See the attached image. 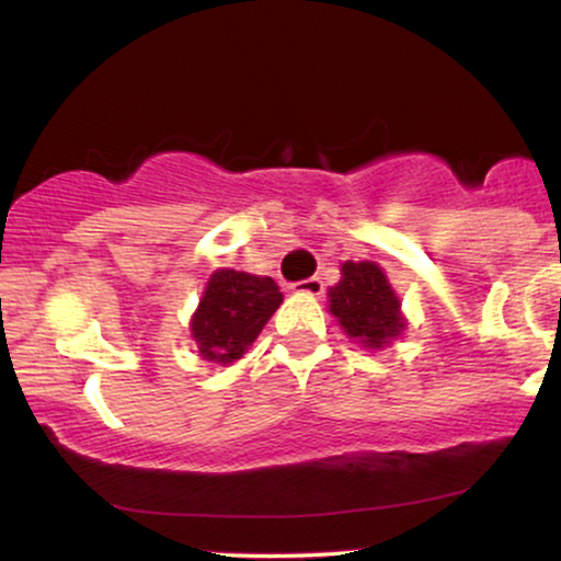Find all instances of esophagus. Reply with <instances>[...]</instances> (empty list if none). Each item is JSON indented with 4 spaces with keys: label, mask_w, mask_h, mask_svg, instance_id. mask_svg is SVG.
Wrapping results in <instances>:
<instances>
[{
    "label": "esophagus",
    "mask_w": 561,
    "mask_h": 561,
    "mask_svg": "<svg viewBox=\"0 0 561 561\" xmlns=\"http://www.w3.org/2000/svg\"><path fill=\"white\" fill-rule=\"evenodd\" d=\"M289 289H293V293H300V295H321L324 293V282H321V276H308V279L293 282Z\"/></svg>",
    "instance_id": "obj_1"
}]
</instances>
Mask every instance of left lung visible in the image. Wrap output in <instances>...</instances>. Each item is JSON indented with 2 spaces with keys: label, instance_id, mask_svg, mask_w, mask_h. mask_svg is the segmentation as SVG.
<instances>
[{
  "label": "left lung",
  "instance_id": "8db88e82",
  "mask_svg": "<svg viewBox=\"0 0 561 561\" xmlns=\"http://www.w3.org/2000/svg\"><path fill=\"white\" fill-rule=\"evenodd\" d=\"M330 311L366 347L388 345L405 327L388 276L371 261L343 263V279L330 289Z\"/></svg>",
  "mask_w": 561,
  "mask_h": 561
}]
</instances>
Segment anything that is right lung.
I'll use <instances>...</instances> for the list:
<instances>
[{
  "mask_svg": "<svg viewBox=\"0 0 561 561\" xmlns=\"http://www.w3.org/2000/svg\"><path fill=\"white\" fill-rule=\"evenodd\" d=\"M279 302L282 293L272 276L231 272V268L216 272L205 287L197 313L192 317V337L199 347V356L218 364L242 358Z\"/></svg>",
  "mask_w": 561,
  "mask_h": 561,
  "instance_id": "1",
  "label": "right lung"
}]
</instances>
